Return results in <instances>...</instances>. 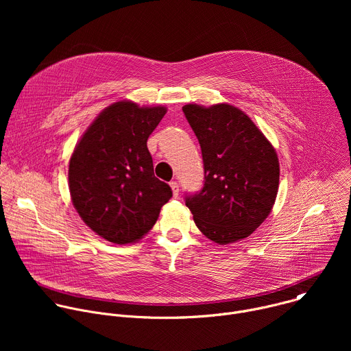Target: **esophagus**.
<instances>
[{
	"instance_id": "obj_1",
	"label": "esophagus",
	"mask_w": 351,
	"mask_h": 351,
	"mask_svg": "<svg viewBox=\"0 0 351 351\" xmlns=\"http://www.w3.org/2000/svg\"><path fill=\"white\" fill-rule=\"evenodd\" d=\"M169 184H171V189H172L173 195H175V197H178V195H179V184H178V182L172 180Z\"/></svg>"
}]
</instances>
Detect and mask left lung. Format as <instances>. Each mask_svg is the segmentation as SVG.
Instances as JSON below:
<instances>
[{
  "label": "left lung",
  "instance_id": "left-lung-1",
  "mask_svg": "<svg viewBox=\"0 0 351 351\" xmlns=\"http://www.w3.org/2000/svg\"><path fill=\"white\" fill-rule=\"evenodd\" d=\"M183 112L204 162L203 189L186 194L197 228L218 244L250 236L275 204L279 187L275 148L233 106L187 104Z\"/></svg>",
  "mask_w": 351,
  "mask_h": 351
}]
</instances>
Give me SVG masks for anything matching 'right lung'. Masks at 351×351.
Listing matches in <instances>:
<instances>
[{
  "label": "right lung",
  "instance_id": "1",
  "mask_svg": "<svg viewBox=\"0 0 351 351\" xmlns=\"http://www.w3.org/2000/svg\"><path fill=\"white\" fill-rule=\"evenodd\" d=\"M165 107L118 101L84 132L69 161V191L83 222L115 244L140 240L169 202V184L154 176L147 140Z\"/></svg>",
  "mask_w": 351,
  "mask_h": 351
}]
</instances>
